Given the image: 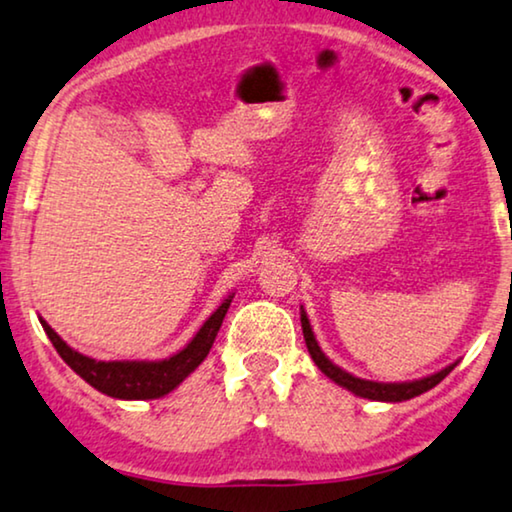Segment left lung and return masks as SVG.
Listing matches in <instances>:
<instances>
[{"instance_id":"obj_1","label":"left lung","mask_w":512,"mask_h":512,"mask_svg":"<svg viewBox=\"0 0 512 512\" xmlns=\"http://www.w3.org/2000/svg\"><path fill=\"white\" fill-rule=\"evenodd\" d=\"M302 330H304L306 349H309L313 363L318 365V370L323 372L325 377H330L332 381H335V384L344 386L346 391L356 393V395H360V398H367V400H381V403H403V400L417 398V395L431 391L433 386H438L440 381L445 379L447 374L456 367V363H452V365H447L445 370L431 374V377L414 379V381H398V384H381V381L360 379V377H353V374L342 370V367H337L330 358L325 356L323 351H320V346L316 342V337H313L311 323H309V318H306L304 309H302Z\"/></svg>"}]
</instances>
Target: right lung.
I'll return each instance as SVG.
<instances>
[{
  "label": "right lung",
  "instance_id": "1",
  "mask_svg": "<svg viewBox=\"0 0 512 512\" xmlns=\"http://www.w3.org/2000/svg\"><path fill=\"white\" fill-rule=\"evenodd\" d=\"M231 299H234V295H229L217 306L213 316L201 325V330L196 332L185 349L166 360H109L107 363V360L88 358L84 353L74 351L72 346H67L44 318H39V323L49 335L51 344L56 346L60 358L81 379L98 388L100 393L119 400H154L180 386L206 360L208 351L213 349L217 332H220L222 320L227 316Z\"/></svg>",
  "mask_w": 512,
  "mask_h": 512
}]
</instances>
